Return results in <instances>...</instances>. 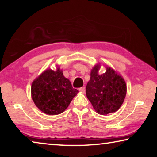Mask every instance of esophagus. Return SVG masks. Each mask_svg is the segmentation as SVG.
Returning a JSON list of instances; mask_svg holds the SVG:
<instances>
[{"label": "esophagus", "mask_w": 157, "mask_h": 157, "mask_svg": "<svg viewBox=\"0 0 157 157\" xmlns=\"http://www.w3.org/2000/svg\"><path fill=\"white\" fill-rule=\"evenodd\" d=\"M79 91H80L82 94H84L85 93V87H81V88L79 89Z\"/></svg>", "instance_id": "1"}]
</instances>
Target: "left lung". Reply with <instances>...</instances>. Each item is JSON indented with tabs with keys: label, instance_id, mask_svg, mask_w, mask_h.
I'll use <instances>...</instances> for the list:
<instances>
[{
	"label": "left lung",
	"instance_id": "1",
	"mask_svg": "<svg viewBox=\"0 0 157 157\" xmlns=\"http://www.w3.org/2000/svg\"><path fill=\"white\" fill-rule=\"evenodd\" d=\"M100 67L98 63L91 69L86 88V97L98 113L107 115L116 112L123 105L127 85L123 77L109 66H106V72L100 75Z\"/></svg>",
	"mask_w": 157,
	"mask_h": 157
}]
</instances>
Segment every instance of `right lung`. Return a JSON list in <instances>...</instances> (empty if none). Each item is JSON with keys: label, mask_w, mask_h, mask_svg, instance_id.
I'll return each instance as SVG.
<instances>
[{"label": "right lung", "mask_w": 157, "mask_h": 157, "mask_svg": "<svg viewBox=\"0 0 157 157\" xmlns=\"http://www.w3.org/2000/svg\"><path fill=\"white\" fill-rule=\"evenodd\" d=\"M78 90L73 89L70 80L57 70L46 69L34 79L31 86V96L35 105L48 115H57L64 111Z\"/></svg>", "instance_id": "1"}]
</instances>
